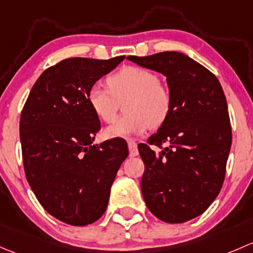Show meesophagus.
I'll use <instances>...</instances> for the list:
<instances>
[{"label": "esophagus", "mask_w": 253, "mask_h": 253, "mask_svg": "<svg viewBox=\"0 0 253 253\" xmlns=\"http://www.w3.org/2000/svg\"><path fill=\"white\" fill-rule=\"evenodd\" d=\"M127 147H129V155L130 157H135V156L139 155V150H137V144L132 140L127 141Z\"/></svg>", "instance_id": "esophagus-1"}]
</instances>
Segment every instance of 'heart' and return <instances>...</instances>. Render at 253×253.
Returning a JSON list of instances; mask_svg holds the SVG:
<instances>
[{"label":"heart","instance_id":"obj_1","mask_svg":"<svg viewBox=\"0 0 253 253\" xmlns=\"http://www.w3.org/2000/svg\"><path fill=\"white\" fill-rule=\"evenodd\" d=\"M108 88L96 84L87 92L91 111L100 121H114L121 101L126 114L105 130L108 139L137 136L151 126H160L171 109V93L157 74L142 67L126 66L107 78Z\"/></svg>","mask_w":253,"mask_h":253}]
</instances>
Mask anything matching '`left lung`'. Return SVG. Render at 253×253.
I'll return each instance as SVG.
<instances>
[{
	"instance_id": "1",
	"label": "left lung",
	"mask_w": 253,
	"mask_h": 253,
	"mask_svg": "<svg viewBox=\"0 0 253 253\" xmlns=\"http://www.w3.org/2000/svg\"><path fill=\"white\" fill-rule=\"evenodd\" d=\"M127 59L162 73L171 93L167 121L137 146L145 163L142 196L158 219L187 222L210 207L225 178L231 126L223 88L213 73L180 52ZM150 144L163 151L156 155Z\"/></svg>"
}]
</instances>
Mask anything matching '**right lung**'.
Returning a JSON list of instances; mask_svg holds the SVG:
<instances>
[{"mask_svg": "<svg viewBox=\"0 0 253 253\" xmlns=\"http://www.w3.org/2000/svg\"><path fill=\"white\" fill-rule=\"evenodd\" d=\"M124 58L63 59L39 77L23 107L19 132L28 183L49 214L70 225H87L105 213L129 155L121 137L92 144L101 124L87 102L90 87Z\"/></svg>", "mask_w": 253, "mask_h": 253, "instance_id": "add662e5", "label": "right lung"}]
</instances>
